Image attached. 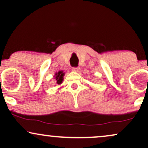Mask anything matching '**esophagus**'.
Returning <instances> with one entry per match:
<instances>
[{"mask_svg":"<svg viewBox=\"0 0 148 148\" xmlns=\"http://www.w3.org/2000/svg\"><path fill=\"white\" fill-rule=\"evenodd\" d=\"M71 70L73 71L78 72L79 71V67H72Z\"/></svg>","mask_w":148,"mask_h":148,"instance_id":"34e87169","label":"esophagus"}]
</instances>
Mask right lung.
Segmentation results:
<instances>
[{
	"mask_svg": "<svg viewBox=\"0 0 148 148\" xmlns=\"http://www.w3.org/2000/svg\"><path fill=\"white\" fill-rule=\"evenodd\" d=\"M64 73H62V71H60L56 73L55 74V78H56V83H57L58 84H60L62 82V80H63V76H64Z\"/></svg>",
	"mask_w": 148,
	"mask_h": 148,
	"instance_id": "obj_1",
	"label": "right lung"
}]
</instances>
